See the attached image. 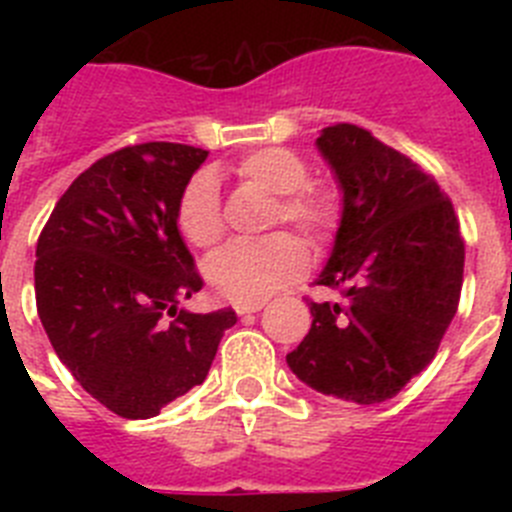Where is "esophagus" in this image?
Wrapping results in <instances>:
<instances>
[{"instance_id": "obj_1", "label": "esophagus", "mask_w": 512, "mask_h": 512, "mask_svg": "<svg viewBox=\"0 0 512 512\" xmlns=\"http://www.w3.org/2000/svg\"><path fill=\"white\" fill-rule=\"evenodd\" d=\"M264 307V302H248V305H235V312L238 315H253V312H259Z\"/></svg>"}]
</instances>
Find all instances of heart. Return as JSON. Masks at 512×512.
I'll list each match as a JSON object with an SVG mask.
<instances>
[{
    "label": "heart",
    "instance_id": "b5f03b06",
    "mask_svg": "<svg viewBox=\"0 0 512 512\" xmlns=\"http://www.w3.org/2000/svg\"><path fill=\"white\" fill-rule=\"evenodd\" d=\"M238 179L277 197L271 225L287 223L310 238H323L338 223V197L310 184V169L295 151L264 146L235 166ZM176 225L192 246L210 248L225 233L220 189L212 171H197L176 202ZM307 269V251L295 235L279 233L261 243H230L210 256L205 274L212 287L233 302H264Z\"/></svg>",
    "mask_w": 512,
    "mask_h": 512
}]
</instances>
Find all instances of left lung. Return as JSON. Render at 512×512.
I'll return each mask as SVG.
<instances>
[{"mask_svg": "<svg viewBox=\"0 0 512 512\" xmlns=\"http://www.w3.org/2000/svg\"><path fill=\"white\" fill-rule=\"evenodd\" d=\"M318 151L343 212L315 284L338 289L343 302H310V333L287 364L312 390L374 405L436 356L459 307L464 238L436 179L369 130L330 125Z\"/></svg>", "mask_w": 512, "mask_h": 512, "instance_id": "left-lung-1", "label": "left lung"}]
</instances>
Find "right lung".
Wrapping results in <instances>:
<instances>
[{"label":"right lung","mask_w":512,"mask_h":512,"mask_svg":"<svg viewBox=\"0 0 512 512\" xmlns=\"http://www.w3.org/2000/svg\"><path fill=\"white\" fill-rule=\"evenodd\" d=\"M207 151L140 143L74 179L38 238L35 302L53 351L76 382L120 418L140 420L205 382L230 307L179 302L202 277L176 225L184 184Z\"/></svg>","instance_id":"right-lung-1"}]
</instances>
